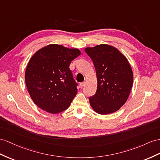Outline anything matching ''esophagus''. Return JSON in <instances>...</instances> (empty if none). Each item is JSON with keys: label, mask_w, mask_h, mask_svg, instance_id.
Masks as SVG:
<instances>
[{"label": "esophagus", "mask_w": 160, "mask_h": 160, "mask_svg": "<svg viewBox=\"0 0 160 160\" xmlns=\"http://www.w3.org/2000/svg\"><path fill=\"white\" fill-rule=\"evenodd\" d=\"M85 85H86V82H85V81L83 82H81V83H80V87H81L82 88L84 87Z\"/></svg>", "instance_id": "1"}]
</instances>
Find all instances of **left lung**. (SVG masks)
Listing matches in <instances>:
<instances>
[{"mask_svg":"<svg viewBox=\"0 0 160 160\" xmlns=\"http://www.w3.org/2000/svg\"><path fill=\"white\" fill-rule=\"evenodd\" d=\"M96 70L97 89L89 97L97 113L106 115L120 109L128 99L133 84V73L126 57L116 48L99 44L85 48Z\"/></svg>","mask_w":160,"mask_h":160,"instance_id":"1","label":"left lung"}]
</instances>
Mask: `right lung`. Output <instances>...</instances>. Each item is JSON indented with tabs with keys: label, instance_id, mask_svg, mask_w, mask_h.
I'll list each match as a JSON object with an SVG mask.
<instances>
[{
	"label": "right lung",
	"instance_id": "right-lung-1",
	"mask_svg": "<svg viewBox=\"0 0 160 160\" xmlns=\"http://www.w3.org/2000/svg\"><path fill=\"white\" fill-rule=\"evenodd\" d=\"M80 53L79 49L52 44L39 49L31 57L25 81L30 97L38 108L55 114L69 108L78 91L69 65Z\"/></svg>",
	"mask_w": 160,
	"mask_h": 160
}]
</instances>
